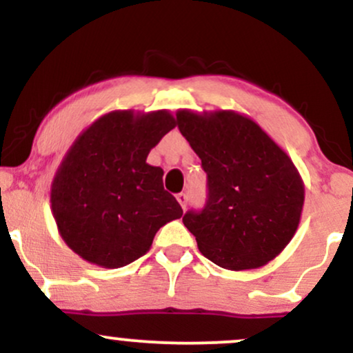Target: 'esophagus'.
Returning <instances> with one entry per match:
<instances>
[{
  "instance_id": "34e87169",
  "label": "esophagus",
  "mask_w": 353,
  "mask_h": 353,
  "mask_svg": "<svg viewBox=\"0 0 353 353\" xmlns=\"http://www.w3.org/2000/svg\"><path fill=\"white\" fill-rule=\"evenodd\" d=\"M176 199H177V202H179V204H181V208H182V209H185V208H188V196H185L184 192L177 194V196H176Z\"/></svg>"
}]
</instances>
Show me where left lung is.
I'll list each match as a JSON object with an SVG mask.
<instances>
[{"label":"left lung","mask_w":353,"mask_h":353,"mask_svg":"<svg viewBox=\"0 0 353 353\" xmlns=\"http://www.w3.org/2000/svg\"><path fill=\"white\" fill-rule=\"evenodd\" d=\"M177 128L208 172L205 208L182 222L204 257L222 269H259L292 241L303 181L287 152L236 111L179 109Z\"/></svg>","instance_id":"left-lung-1"}]
</instances>
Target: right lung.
Returning a JSON list of instances; mask_svg holds the SVG:
<instances>
[{"instance_id": "add662e5", "label": "right lung", "mask_w": 353, "mask_h": 353, "mask_svg": "<svg viewBox=\"0 0 353 353\" xmlns=\"http://www.w3.org/2000/svg\"><path fill=\"white\" fill-rule=\"evenodd\" d=\"M168 109L111 111L88 125L61 161L51 210L68 247L104 269H119L151 249L156 232L182 217L164 190V171L145 163L171 129Z\"/></svg>"}]
</instances>
